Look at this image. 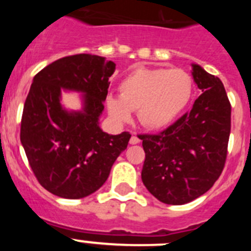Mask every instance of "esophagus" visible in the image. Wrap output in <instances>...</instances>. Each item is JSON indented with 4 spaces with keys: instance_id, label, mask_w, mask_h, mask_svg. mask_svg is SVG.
<instances>
[{
    "instance_id": "1",
    "label": "esophagus",
    "mask_w": 251,
    "mask_h": 251,
    "mask_svg": "<svg viewBox=\"0 0 251 251\" xmlns=\"http://www.w3.org/2000/svg\"><path fill=\"white\" fill-rule=\"evenodd\" d=\"M129 143H130V145H137V143H139V138L137 137V134H133V136L130 137Z\"/></svg>"
}]
</instances>
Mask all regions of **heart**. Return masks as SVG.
<instances>
[{
  "label": "heart",
  "instance_id": "obj_1",
  "mask_svg": "<svg viewBox=\"0 0 251 251\" xmlns=\"http://www.w3.org/2000/svg\"><path fill=\"white\" fill-rule=\"evenodd\" d=\"M119 92L106 97V108L115 121L129 122L133 110H138L142 126L158 130L171 126L187 106L194 81L182 69L139 68L121 81Z\"/></svg>",
  "mask_w": 251,
  "mask_h": 251
}]
</instances>
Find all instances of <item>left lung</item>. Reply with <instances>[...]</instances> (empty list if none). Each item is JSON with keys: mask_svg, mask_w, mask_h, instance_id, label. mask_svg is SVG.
<instances>
[{"mask_svg": "<svg viewBox=\"0 0 251 251\" xmlns=\"http://www.w3.org/2000/svg\"><path fill=\"white\" fill-rule=\"evenodd\" d=\"M192 77L202 94L159 134L139 136L146 152L142 181L161 202L183 205L214 186L227 154L231 106L223 81L199 64Z\"/></svg>", "mask_w": 251, "mask_h": 251, "instance_id": "1", "label": "left lung"}]
</instances>
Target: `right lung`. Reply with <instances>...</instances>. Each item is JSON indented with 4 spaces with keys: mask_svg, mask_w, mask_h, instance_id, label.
Listing matches in <instances>:
<instances>
[{
    "mask_svg": "<svg viewBox=\"0 0 251 251\" xmlns=\"http://www.w3.org/2000/svg\"><path fill=\"white\" fill-rule=\"evenodd\" d=\"M110 60L79 54L49 64L35 75L24 105L22 147L40 185L63 199H83L101 187L130 134L103 132ZM80 92L82 109L69 111L61 92Z\"/></svg>",
    "mask_w": 251,
    "mask_h": 251,
    "instance_id": "1",
    "label": "right lung"
}]
</instances>
